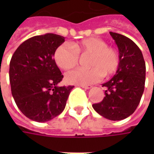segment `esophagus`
Returning a JSON list of instances; mask_svg holds the SVG:
<instances>
[{
    "mask_svg": "<svg viewBox=\"0 0 154 154\" xmlns=\"http://www.w3.org/2000/svg\"><path fill=\"white\" fill-rule=\"evenodd\" d=\"M81 87H83L84 89H91L92 87V86H91V85H86V86H84V85H81Z\"/></svg>",
    "mask_w": 154,
    "mask_h": 154,
    "instance_id": "obj_1",
    "label": "esophagus"
}]
</instances>
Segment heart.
<instances>
[{"mask_svg": "<svg viewBox=\"0 0 154 154\" xmlns=\"http://www.w3.org/2000/svg\"><path fill=\"white\" fill-rule=\"evenodd\" d=\"M89 55L86 66L89 68H77L68 72L65 80L69 84L89 85L97 82L102 76H109L117 71L120 65V56L114 48L108 47L107 43L97 38H89L70 46L60 45L55 51V62L63 70L75 67L79 56Z\"/></svg>", "mask_w": 154, "mask_h": 154, "instance_id": "obj_1", "label": "heart"}]
</instances>
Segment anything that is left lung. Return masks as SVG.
Returning <instances> with one entry per match:
<instances>
[{"mask_svg": "<svg viewBox=\"0 0 154 154\" xmlns=\"http://www.w3.org/2000/svg\"><path fill=\"white\" fill-rule=\"evenodd\" d=\"M117 45L120 65L116 74L103 86L105 97L92 107L106 119L119 121L132 115L144 92L146 64L139 47L127 37L109 32Z\"/></svg>", "mask_w": 154, "mask_h": 154, "instance_id": "1", "label": "left lung"}]
</instances>
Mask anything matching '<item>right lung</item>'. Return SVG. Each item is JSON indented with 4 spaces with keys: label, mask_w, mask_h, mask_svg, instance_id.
Wrapping results in <instances>:
<instances>
[{
    "label": "right lung",
    "mask_w": 154,
    "mask_h": 154,
    "mask_svg": "<svg viewBox=\"0 0 154 154\" xmlns=\"http://www.w3.org/2000/svg\"><path fill=\"white\" fill-rule=\"evenodd\" d=\"M65 38L53 33L35 36L22 43L10 61L12 95L20 111L32 121L45 122L65 109L73 86H58L63 75L54 55Z\"/></svg>",
    "instance_id": "add662e5"
}]
</instances>
